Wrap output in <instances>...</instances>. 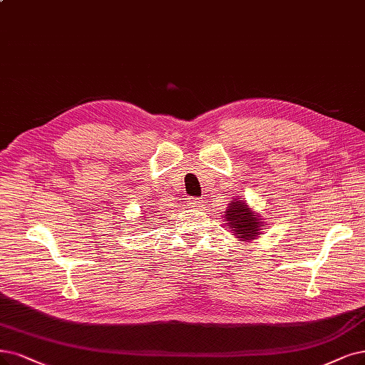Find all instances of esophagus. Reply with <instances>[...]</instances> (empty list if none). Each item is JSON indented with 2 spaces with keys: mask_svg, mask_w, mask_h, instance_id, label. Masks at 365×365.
Here are the masks:
<instances>
[{
  "mask_svg": "<svg viewBox=\"0 0 365 365\" xmlns=\"http://www.w3.org/2000/svg\"><path fill=\"white\" fill-rule=\"evenodd\" d=\"M205 203H206L205 198H192V200H190V205L194 209H201V207L205 206Z\"/></svg>",
  "mask_w": 365,
  "mask_h": 365,
  "instance_id": "obj_1",
  "label": "esophagus"
}]
</instances>
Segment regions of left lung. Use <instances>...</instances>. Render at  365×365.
Here are the masks:
<instances>
[{
	"label": "left lung",
	"instance_id": "8db88e82",
	"mask_svg": "<svg viewBox=\"0 0 365 365\" xmlns=\"http://www.w3.org/2000/svg\"><path fill=\"white\" fill-rule=\"evenodd\" d=\"M225 220L228 221V228H232V232L239 237V240H251L257 237L263 227L260 220H257V217L240 200H233V203L228 205Z\"/></svg>",
	"mask_w": 365,
	"mask_h": 365
}]
</instances>
